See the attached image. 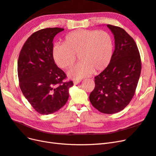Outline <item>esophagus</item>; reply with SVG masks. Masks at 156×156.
Returning a JSON list of instances; mask_svg holds the SVG:
<instances>
[{
	"label": "esophagus",
	"instance_id": "34e87169",
	"mask_svg": "<svg viewBox=\"0 0 156 156\" xmlns=\"http://www.w3.org/2000/svg\"><path fill=\"white\" fill-rule=\"evenodd\" d=\"M80 82H81V81H74L73 84H78L79 83H80Z\"/></svg>",
	"mask_w": 156,
	"mask_h": 156
}]
</instances>
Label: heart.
Instances as JSON below:
<instances>
[{
  "instance_id": "heart-1",
  "label": "heart",
  "mask_w": 156,
  "mask_h": 156,
  "mask_svg": "<svg viewBox=\"0 0 156 156\" xmlns=\"http://www.w3.org/2000/svg\"><path fill=\"white\" fill-rule=\"evenodd\" d=\"M113 51V40L108 32L77 30L65 36L64 44L53 46L52 55L56 65L66 69L75 62L78 55L80 62L67 73L71 79L78 80L105 70L112 60Z\"/></svg>"
}]
</instances>
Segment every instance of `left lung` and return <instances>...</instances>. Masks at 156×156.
<instances>
[{"instance_id": "1", "label": "left lung", "mask_w": 156, "mask_h": 156, "mask_svg": "<svg viewBox=\"0 0 156 156\" xmlns=\"http://www.w3.org/2000/svg\"><path fill=\"white\" fill-rule=\"evenodd\" d=\"M114 35L115 49L108 67L95 79L89 96L94 107L105 114L120 112L129 104L141 72L139 51L133 37L120 27L107 25Z\"/></svg>"}]
</instances>
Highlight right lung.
<instances>
[{"label":"right lung","instance_id":"1","mask_svg":"<svg viewBox=\"0 0 156 156\" xmlns=\"http://www.w3.org/2000/svg\"><path fill=\"white\" fill-rule=\"evenodd\" d=\"M64 30L47 28L36 31L27 39L17 62L20 87L23 95L35 111L50 115L66 103L70 81L63 82L66 75L56 65L52 55L54 37Z\"/></svg>","mask_w":156,"mask_h":156}]
</instances>
